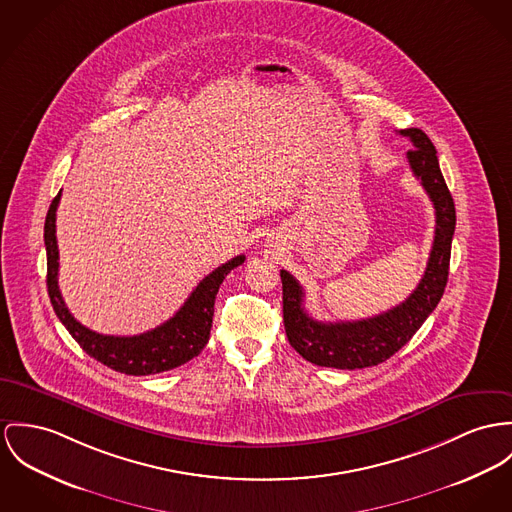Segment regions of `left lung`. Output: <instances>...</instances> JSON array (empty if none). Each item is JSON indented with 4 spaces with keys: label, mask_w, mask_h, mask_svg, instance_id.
<instances>
[{
    "label": "left lung",
    "mask_w": 512,
    "mask_h": 512,
    "mask_svg": "<svg viewBox=\"0 0 512 512\" xmlns=\"http://www.w3.org/2000/svg\"><path fill=\"white\" fill-rule=\"evenodd\" d=\"M399 134L413 142V150L407 152L411 171L434 204L436 228L425 275L405 302L384 314L325 323L304 310V288L300 282L288 271H280L286 337L298 353L317 366L354 370L388 360L417 333L444 294L456 228L454 200L440 173L429 136L421 128H405Z\"/></svg>",
    "instance_id": "left-lung-1"
}]
</instances>
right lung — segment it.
I'll return each mask as SVG.
<instances>
[{"label":"right lung","instance_id":"add662e5","mask_svg":"<svg viewBox=\"0 0 512 512\" xmlns=\"http://www.w3.org/2000/svg\"><path fill=\"white\" fill-rule=\"evenodd\" d=\"M62 197V191L54 197L46 222H44V245H46V286L52 308L70 335L79 343V347L99 360L101 364L128 374V376H148L158 374L171 368H177L191 358H195L206 347L212 327L214 300L220 284L230 271L239 267L245 257L237 255L232 261L224 263L210 275L198 282L181 310L158 325L152 331L132 335V337H115L101 335L85 325H81L70 310L58 288V241H56V208Z\"/></svg>","mask_w":512,"mask_h":512}]
</instances>
